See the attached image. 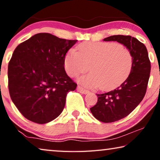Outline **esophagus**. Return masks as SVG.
<instances>
[{"mask_svg":"<svg viewBox=\"0 0 160 160\" xmlns=\"http://www.w3.org/2000/svg\"><path fill=\"white\" fill-rule=\"evenodd\" d=\"M76 89H77L78 92H79L82 93V94H87L89 93V91L87 90V89H84V88H82V87L80 86H78L77 88H76Z\"/></svg>","mask_w":160,"mask_h":160,"instance_id":"obj_1","label":"esophagus"}]
</instances>
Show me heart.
<instances>
[{"instance_id":"b5f03b06","label":"heart","mask_w":160,"mask_h":160,"mask_svg":"<svg viewBox=\"0 0 160 160\" xmlns=\"http://www.w3.org/2000/svg\"><path fill=\"white\" fill-rule=\"evenodd\" d=\"M133 57L127 48L114 42H84L77 51L70 49L64 58V67L71 77L89 71L78 82L88 88L109 90L121 84L130 74Z\"/></svg>"}]
</instances>
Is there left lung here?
Here are the masks:
<instances>
[{
	"label": "left lung",
	"instance_id": "8db88e82",
	"mask_svg": "<svg viewBox=\"0 0 160 160\" xmlns=\"http://www.w3.org/2000/svg\"><path fill=\"white\" fill-rule=\"evenodd\" d=\"M104 41H117L131 52L133 64L127 79L117 89L98 94V102L90 108L92 115L105 123L120 120L130 114L145 96L151 63L146 46L130 36H111Z\"/></svg>",
	"mask_w": 160,
	"mask_h": 160
}]
</instances>
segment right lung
<instances>
[{"instance_id":"obj_1","label":"right lung","mask_w":160,"mask_h":160,"mask_svg":"<svg viewBox=\"0 0 160 160\" xmlns=\"http://www.w3.org/2000/svg\"><path fill=\"white\" fill-rule=\"evenodd\" d=\"M76 42L41 32L15 49L8 66V90L26 119L46 124L62 113L68 92L77 86L64 67L65 54Z\"/></svg>"}]
</instances>
